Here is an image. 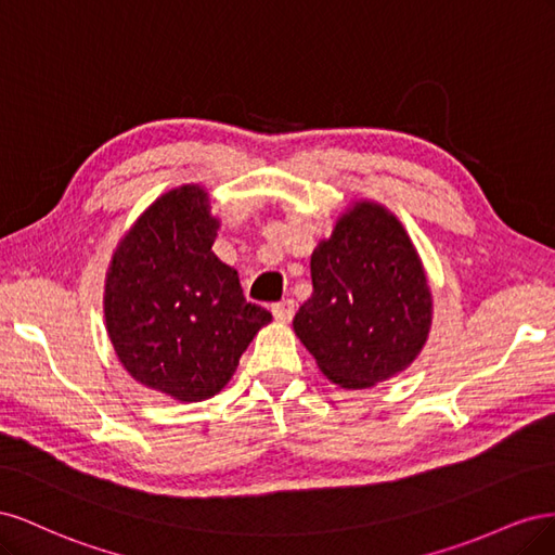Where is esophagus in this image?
<instances>
[{
	"instance_id": "obj_1",
	"label": "esophagus",
	"mask_w": 555,
	"mask_h": 555,
	"mask_svg": "<svg viewBox=\"0 0 555 555\" xmlns=\"http://www.w3.org/2000/svg\"><path fill=\"white\" fill-rule=\"evenodd\" d=\"M271 310H273V317L278 319V322L289 324L294 312H296V306H294L292 298H284V300H280V304H275Z\"/></svg>"
}]
</instances>
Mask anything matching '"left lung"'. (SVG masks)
Returning a JSON list of instances; mask_svg holds the SVG:
<instances>
[{
  "label": "left lung",
  "mask_w": 555,
  "mask_h": 555,
  "mask_svg": "<svg viewBox=\"0 0 555 555\" xmlns=\"http://www.w3.org/2000/svg\"><path fill=\"white\" fill-rule=\"evenodd\" d=\"M312 296L294 331L319 371L343 389L398 375L428 340L433 296L398 217L357 201L310 259Z\"/></svg>",
  "instance_id": "obj_1"
}]
</instances>
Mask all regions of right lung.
Instances as JSON below:
<instances>
[{"label": "right lung", "instance_id": "1", "mask_svg": "<svg viewBox=\"0 0 555 555\" xmlns=\"http://www.w3.org/2000/svg\"><path fill=\"white\" fill-rule=\"evenodd\" d=\"M217 229L208 192L182 184L125 233L106 275L104 314L117 359L147 389L180 402L220 393L273 319L247 304L238 273L215 257Z\"/></svg>", "mask_w": 555, "mask_h": 555}]
</instances>
